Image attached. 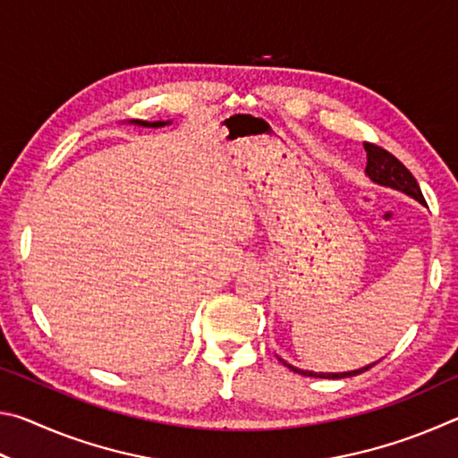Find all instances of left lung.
I'll use <instances>...</instances> for the list:
<instances>
[{
  "label": "left lung",
  "instance_id": "8db88e82",
  "mask_svg": "<svg viewBox=\"0 0 458 458\" xmlns=\"http://www.w3.org/2000/svg\"><path fill=\"white\" fill-rule=\"evenodd\" d=\"M368 151V165H366V174L371 182H376L379 185H386V188H392V190H398L402 193H406V196L414 198L420 201V204L426 206V199L420 191V185L414 180V175L408 172L406 165L402 164L400 159L394 157L390 151L382 149V147H377L374 143H363ZM286 368L297 371L301 376H309V377H325V379H339V377H352V376H358L361 371H368L369 368H374L376 363H369L366 368H360V369H353V371H341V374H317V371H305V369H299L291 366V363H286L284 360H281Z\"/></svg>",
  "mask_w": 458,
  "mask_h": 458
}]
</instances>
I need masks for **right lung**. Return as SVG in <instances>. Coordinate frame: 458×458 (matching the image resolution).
<instances>
[{
    "mask_svg": "<svg viewBox=\"0 0 458 458\" xmlns=\"http://www.w3.org/2000/svg\"><path fill=\"white\" fill-rule=\"evenodd\" d=\"M135 123V125H141V127H164L169 125V121H155V123H147V121H131Z\"/></svg>",
    "mask_w": 458,
    "mask_h": 458,
    "instance_id": "1",
    "label": "right lung"
}]
</instances>
